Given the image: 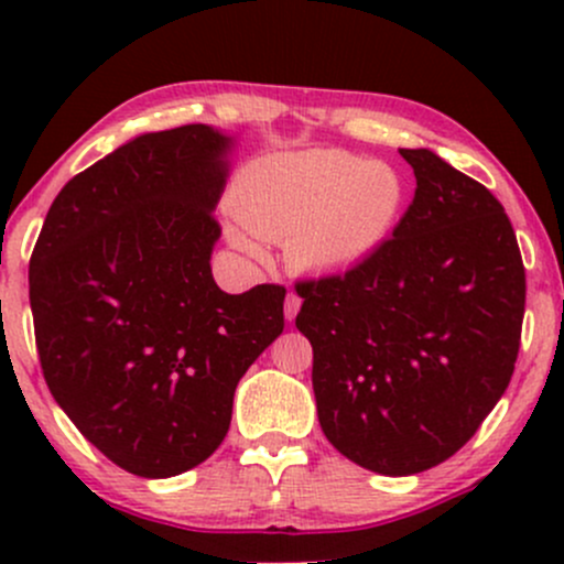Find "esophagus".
Returning <instances> with one entry per match:
<instances>
[{"label": "esophagus", "instance_id": "1", "mask_svg": "<svg viewBox=\"0 0 564 564\" xmlns=\"http://www.w3.org/2000/svg\"><path fill=\"white\" fill-rule=\"evenodd\" d=\"M300 307H302L300 294H294V291H289L286 304H283V315H286V321H294L296 313H300Z\"/></svg>", "mask_w": 564, "mask_h": 564}]
</instances>
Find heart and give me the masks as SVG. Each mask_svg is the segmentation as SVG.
<instances>
[{
  "mask_svg": "<svg viewBox=\"0 0 564 564\" xmlns=\"http://www.w3.org/2000/svg\"><path fill=\"white\" fill-rule=\"evenodd\" d=\"M230 209L257 238H289V260L296 268L334 273L355 268L390 241L405 209V183L390 164L341 151L275 153L246 166ZM232 243L260 254L243 230H232Z\"/></svg>",
  "mask_w": 564,
  "mask_h": 564,
  "instance_id": "1",
  "label": "heart"
}]
</instances>
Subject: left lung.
Segmentation results:
<instances>
[{
    "mask_svg": "<svg viewBox=\"0 0 564 564\" xmlns=\"http://www.w3.org/2000/svg\"><path fill=\"white\" fill-rule=\"evenodd\" d=\"M400 156L416 193L390 241L296 283L323 435L390 477L469 443L507 392L525 315V268L498 198L426 148Z\"/></svg>",
    "mask_w": 564,
    "mask_h": 564,
    "instance_id": "left-lung-1",
    "label": "left lung"
}]
</instances>
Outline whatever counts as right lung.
Wrapping results in <instances>:
<instances>
[{
	"label": "right lung",
	"instance_id": "1",
	"mask_svg": "<svg viewBox=\"0 0 564 564\" xmlns=\"http://www.w3.org/2000/svg\"><path fill=\"white\" fill-rule=\"evenodd\" d=\"M230 148L206 124L129 140L68 180L31 254L44 381L76 430L138 477L206 462L238 381L283 332L286 289L225 294L212 278Z\"/></svg>",
	"mask_w": 564,
	"mask_h": 564
}]
</instances>
